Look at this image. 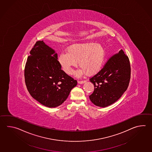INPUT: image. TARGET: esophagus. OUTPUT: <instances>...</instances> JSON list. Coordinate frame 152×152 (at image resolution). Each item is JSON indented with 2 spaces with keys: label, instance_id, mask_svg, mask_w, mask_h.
<instances>
[{
  "label": "esophagus",
  "instance_id": "1",
  "mask_svg": "<svg viewBox=\"0 0 152 152\" xmlns=\"http://www.w3.org/2000/svg\"><path fill=\"white\" fill-rule=\"evenodd\" d=\"M86 82V81L85 80H83V81H78V83L79 84H82L85 83Z\"/></svg>",
  "mask_w": 152,
  "mask_h": 152
}]
</instances>
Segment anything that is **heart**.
Masks as SVG:
<instances>
[{"mask_svg": "<svg viewBox=\"0 0 152 152\" xmlns=\"http://www.w3.org/2000/svg\"><path fill=\"white\" fill-rule=\"evenodd\" d=\"M67 53H62L58 61L63 70L71 75L73 67L77 65L82 70L78 71L77 76L84 73L93 75L101 70L104 62L106 51L102 44L93 42L76 43L69 46Z\"/></svg>", "mask_w": 152, "mask_h": 152, "instance_id": "1", "label": "heart"}]
</instances>
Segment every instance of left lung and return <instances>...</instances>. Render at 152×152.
Masks as SVG:
<instances>
[{
  "instance_id": "obj_1",
  "label": "left lung",
  "mask_w": 152,
  "mask_h": 152,
  "mask_svg": "<svg viewBox=\"0 0 152 152\" xmlns=\"http://www.w3.org/2000/svg\"><path fill=\"white\" fill-rule=\"evenodd\" d=\"M130 62L121 49L112 55L102 68L89 78L94 90L89 96L95 105L106 107L119 99L127 90L130 79Z\"/></svg>"
}]
</instances>
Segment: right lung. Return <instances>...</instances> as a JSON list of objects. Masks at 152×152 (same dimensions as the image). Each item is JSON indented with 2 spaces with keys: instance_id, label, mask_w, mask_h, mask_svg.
<instances>
[{
  "instance_id": "1",
  "label": "right lung",
  "mask_w": 152,
  "mask_h": 152,
  "mask_svg": "<svg viewBox=\"0 0 152 152\" xmlns=\"http://www.w3.org/2000/svg\"><path fill=\"white\" fill-rule=\"evenodd\" d=\"M30 53L24 69L28 91L46 107L61 105L77 82L61 69L57 54L43 40L37 41Z\"/></svg>"
}]
</instances>
